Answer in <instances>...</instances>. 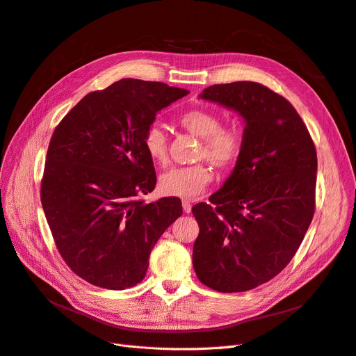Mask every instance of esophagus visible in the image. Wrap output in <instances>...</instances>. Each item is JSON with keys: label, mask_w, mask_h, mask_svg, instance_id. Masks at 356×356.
<instances>
[{"label": "esophagus", "mask_w": 356, "mask_h": 356, "mask_svg": "<svg viewBox=\"0 0 356 356\" xmlns=\"http://www.w3.org/2000/svg\"><path fill=\"white\" fill-rule=\"evenodd\" d=\"M182 209H184L185 213H190L191 211V200L184 198L182 200Z\"/></svg>", "instance_id": "obj_1"}]
</instances>
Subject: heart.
<instances>
[{
    "mask_svg": "<svg viewBox=\"0 0 356 356\" xmlns=\"http://www.w3.org/2000/svg\"><path fill=\"white\" fill-rule=\"evenodd\" d=\"M178 124L200 139L197 159H207L217 169H229L241 158L243 149L242 133L232 126H222V118L207 108L182 111ZM143 149L155 165L165 166L169 161V140L166 131L152 124L143 134ZM211 181V171L206 163L172 168L162 174L159 188L172 197H195L204 191Z\"/></svg>",
    "mask_w": 356,
    "mask_h": 356,
    "instance_id": "1",
    "label": "heart"
}]
</instances>
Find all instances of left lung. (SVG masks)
<instances>
[{
	"label": "left lung",
	"instance_id": "obj_1",
	"mask_svg": "<svg viewBox=\"0 0 356 356\" xmlns=\"http://www.w3.org/2000/svg\"><path fill=\"white\" fill-rule=\"evenodd\" d=\"M245 118L232 175L193 207L198 280L218 293L255 289L290 264L316 209L317 154L289 99L258 82L217 83L200 95Z\"/></svg>",
	"mask_w": 356,
	"mask_h": 356
}]
</instances>
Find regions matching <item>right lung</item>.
I'll use <instances>...</instances> for the list:
<instances>
[{
    "instance_id": "obj_1",
    "label": "right lung",
    "mask_w": 356,
    "mask_h": 356,
    "mask_svg": "<svg viewBox=\"0 0 356 356\" xmlns=\"http://www.w3.org/2000/svg\"><path fill=\"white\" fill-rule=\"evenodd\" d=\"M163 82L124 78L83 97L50 139L40 198L60 257L107 290L139 284L161 234L182 214L178 197L146 202L156 172L143 134L156 113L187 95Z\"/></svg>"
}]
</instances>
